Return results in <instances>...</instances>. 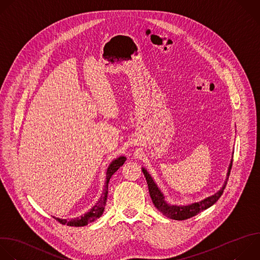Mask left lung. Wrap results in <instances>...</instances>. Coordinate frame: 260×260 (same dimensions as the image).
Wrapping results in <instances>:
<instances>
[{
  "label": "left lung",
  "instance_id": "obj_1",
  "mask_svg": "<svg viewBox=\"0 0 260 260\" xmlns=\"http://www.w3.org/2000/svg\"><path fill=\"white\" fill-rule=\"evenodd\" d=\"M232 163L233 161L230 163L229 166V170L226 174V180L222 186V188L215 193L214 195L205 198L204 200L200 201V202H195L189 205H183V206H177V205H170L165 201V197L162 194V192L159 190V188L157 187V185L155 184V182L153 181L152 177L149 175V172L145 169L142 168L143 174L146 178L147 184H148V189H149V193L152 199L153 204L155 205V207L165 216L176 219V220H185L188 218H191L195 215H197L199 212L209 208L210 206H212L222 195L223 190L226 186V182L229 180L230 177V172H231V168H232Z\"/></svg>",
  "mask_w": 260,
  "mask_h": 260
}]
</instances>
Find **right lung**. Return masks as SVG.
Masks as SVG:
<instances>
[{
	"instance_id": "1",
	"label": "right lung",
	"mask_w": 260,
	"mask_h": 260,
	"mask_svg": "<svg viewBox=\"0 0 260 260\" xmlns=\"http://www.w3.org/2000/svg\"><path fill=\"white\" fill-rule=\"evenodd\" d=\"M125 160H126V158L124 156H120L110 163V165L108 166L107 171H106V182H105V187H104L102 196L98 200V202L95 204V206H93L88 212L80 215L79 217H75L72 219H63V218H58V217H54V218L56 220H58L60 223L67 224L69 226H83V225L89 224L90 222L98 219L103 214L104 209H105L107 195H108V183L114 172L117 171L121 165H123Z\"/></svg>"
}]
</instances>
